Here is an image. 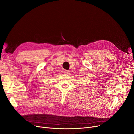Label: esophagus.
Instances as JSON below:
<instances>
[{"label": "esophagus", "instance_id": "obj_1", "mask_svg": "<svg viewBox=\"0 0 134 134\" xmlns=\"http://www.w3.org/2000/svg\"><path fill=\"white\" fill-rule=\"evenodd\" d=\"M63 73L65 74H68L69 73V71H67V70L65 69V70H63Z\"/></svg>", "mask_w": 134, "mask_h": 134}]
</instances>
